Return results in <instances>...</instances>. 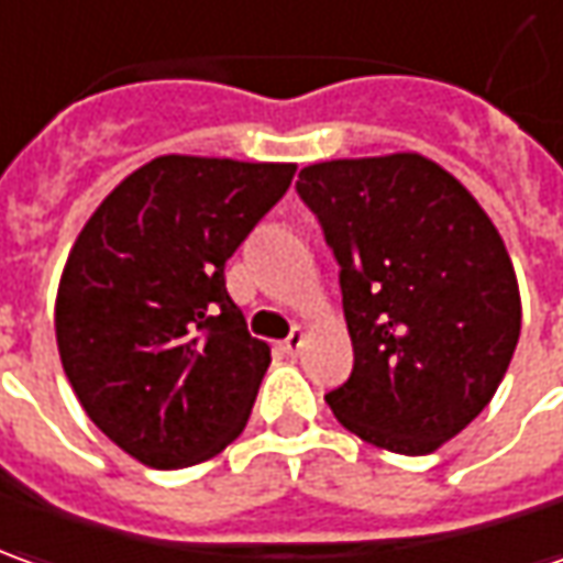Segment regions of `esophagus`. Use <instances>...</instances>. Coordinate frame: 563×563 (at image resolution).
I'll return each instance as SVG.
<instances>
[{
	"label": "esophagus",
	"instance_id": "obj_1",
	"mask_svg": "<svg viewBox=\"0 0 563 563\" xmlns=\"http://www.w3.org/2000/svg\"><path fill=\"white\" fill-rule=\"evenodd\" d=\"M301 345H305V330H301V327H296V330L289 332V339H286V342H280V351L286 354V357H296L298 351H301Z\"/></svg>",
	"mask_w": 563,
	"mask_h": 563
}]
</instances>
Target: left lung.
<instances>
[{"label":"left lung","mask_w":563,"mask_h":563,"mask_svg":"<svg viewBox=\"0 0 563 563\" xmlns=\"http://www.w3.org/2000/svg\"><path fill=\"white\" fill-rule=\"evenodd\" d=\"M339 262L354 369L327 394L378 450L426 456L484 410L521 335L506 243L468 187L422 153L298 172Z\"/></svg>","instance_id":"left-lung-1"}]
</instances>
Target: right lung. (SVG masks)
I'll use <instances>...</instances> for the list:
<instances>
[{
    "label": "right lung",
    "instance_id": "add662e5",
    "mask_svg": "<svg viewBox=\"0 0 563 563\" xmlns=\"http://www.w3.org/2000/svg\"><path fill=\"white\" fill-rule=\"evenodd\" d=\"M296 163L156 156L73 243L55 301L64 373L129 456L187 468L240 438L271 363L224 262L292 185Z\"/></svg>",
    "mask_w": 563,
    "mask_h": 563
}]
</instances>
